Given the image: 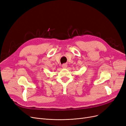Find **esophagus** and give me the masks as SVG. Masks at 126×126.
<instances>
[{
    "label": "esophagus",
    "mask_w": 126,
    "mask_h": 126,
    "mask_svg": "<svg viewBox=\"0 0 126 126\" xmlns=\"http://www.w3.org/2000/svg\"><path fill=\"white\" fill-rule=\"evenodd\" d=\"M67 66V65L66 64H63L62 65V67L63 68H66Z\"/></svg>",
    "instance_id": "34e87169"
}]
</instances>
